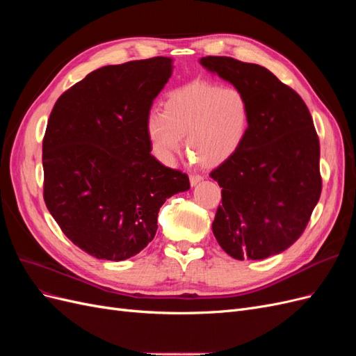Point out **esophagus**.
<instances>
[{"mask_svg":"<svg viewBox=\"0 0 356 356\" xmlns=\"http://www.w3.org/2000/svg\"><path fill=\"white\" fill-rule=\"evenodd\" d=\"M202 179L203 178L200 175H190V184L191 186H197Z\"/></svg>","mask_w":356,"mask_h":356,"instance_id":"1","label":"esophagus"}]
</instances>
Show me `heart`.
Segmentation results:
<instances>
[{
	"label": "heart",
	"instance_id": "heart-1",
	"mask_svg": "<svg viewBox=\"0 0 356 356\" xmlns=\"http://www.w3.org/2000/svg\"><path fill=\"white\" fill-rule=\"evenodd\" d=\"M248 127L250 104L243 92L203 80L170 90L163 113L152 111L145 120L149 145L161 163L174 161L181 138H186L187 154L203 168H217L230 159Z\"/></svg>",
	"mask_w": 356,
	"mask_h": 356
}]
</instances>
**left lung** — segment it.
Instances as JSON below:
<instances>
[{
    "label": "left lung",
    "mask_w": 356,
    "mask_h": 356,
    "mask_svg": "<svg viewBox=\"0 0 356 356\" xmlns=\"http://www.w3.org/2000/svg\"><path fill=\"white\" fill-rule=\"evenodd\" d=\"M199 62L242 90L250 104L242 145L211 172L222 187L215 239L236 260L281 254L305 232L321 196L314 120L300 95L267 68L227 56Z\"/></svg>",
    "instance_id": "1"
}]
</instances>
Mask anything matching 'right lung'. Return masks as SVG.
<instances>
[{
	"label": "right lung",
	"mask_w": 356,
	"mask_h": 356,
	"mask_svg": "<svg viewBox=\"0 0 356 356\" xmlns=\"http://www.w3.org/2000/svg\"><path fill=\"white\" fill-rule=\"evenodd\" d=\"M172 75L157 56L96 70L63 92L42 139L44 202L63 234L99 260L123 261L154 239L157 215L190 188L149 152L145 120Z\"/></svg>",
	"instance_id": "obj_1"
}]
</instances>
